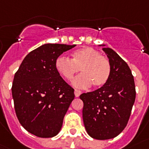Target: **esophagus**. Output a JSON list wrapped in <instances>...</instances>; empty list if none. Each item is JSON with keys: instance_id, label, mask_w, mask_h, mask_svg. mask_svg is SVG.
<instances>
[{"instance_id": "esophagus-1", "label": "esophagus", "mask_w": 149, "mask_h": 149, "mask_svg": "<svg viewBox=\"0 0 149 149\" xmlns=\"http://www.w3.org/2000/svg\"><path fill=\"white\" fill-rule=\"evenodd\" d=\"M74 94H75V96H76V97H79L80 94H82V91L79 90H78V89H75Z\"/></svg>"}]
</instances>
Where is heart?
<instances>
[{
    "label": "heart",
    "instance_id": "obj_1",
    "mask_svg": "<svg viewBox=\"0 0 149 149\" xmlns=\"http://www.w3.org/2000/svg\"><path fill=\"white\" fill-rule=\"evenodd\" d=\"M58 73L68 82H72L77 73L82 74L75 80L74 85L80 88L103 87L109 81L112 72L110 61L91 47H84L73 52L71 59L59 57L55 61Z\"/></svg>",
    "mask_w": 149,
    "mask_h": 149
}]
</instances>
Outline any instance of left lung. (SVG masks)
I'll list each match as a JSON object with an SVG mask.
<instances>
[{"mask_svg": "<svg viewBox=\"0 0 149 149\" xmlns=\"http://www.w3.org/2000/svg\"><path fill=\"white\" fill-rule=\"evenodd\" d=\"M112 66L105 85L79 96L83 101V122L94 139L117 136L127 125L136 98L134 76L127 64L110 48H103Z\"/></svg>", "mask_w": 149, "mask_h": 149, "instance_id": "obj_1", "label": "left lung"}]
</instances>
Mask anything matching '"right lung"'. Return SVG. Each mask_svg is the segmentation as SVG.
<instances>
[{
	"label": "right lung",
	"instance_id": "add662e5",
	"mask_svg": "<svg viewBox=\"0 0 149 149\" xmlns=\"http://www.w3.org/2000/svg\"><path fill=\"white\" fill-rule=\"evenodd\" d=\"M75 46L44 44L27 55L15 73L12 95L15 114L22 126L37 136L58 134L74 99V89L58 73L55 61Z\"/></svg>",
	"mask_w": 149,
	"mask_h": 149
}]
</instances>
